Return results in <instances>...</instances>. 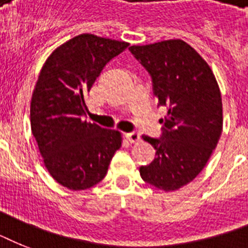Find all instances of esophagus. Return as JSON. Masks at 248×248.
<instances>
[{"label": "esophagus", "mask_w": 248, "mask_h": 248, "mask_svg": "<svg viewBox=\"0 0 248 248\" xmlns=\"http://www.w3.org/2000/svg\"><path fill=\"white\" fill-rule=\"evenodd\" d=\"M126 138L130 143H138L140 140V134L138 131H132V132H127L126 134Z\"/></svg>", "instance_id": "34e87169"}]
</instances>
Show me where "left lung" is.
<instances>
[{"mask_svg": "<svg viewBox=\"0 0 248 248\" xmlns=\"http://www.w3.org/2000/svg\"><path fill=\"white\" fill-rule=\"evenodd\" d=\"M151 75L158 107H167L161 138L143 135L155 149L140 167L145 183L165 192L184 186L203 170L223 131V103L211 68L181 40L131 46Z\"/></svg>", "mask_w": 248, "mask_h": 248, "instance_id": "8db88e82", "label": "left lung"}]
</instances>
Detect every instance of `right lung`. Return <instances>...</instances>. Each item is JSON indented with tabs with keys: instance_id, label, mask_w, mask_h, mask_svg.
<instances>
[{
	"instance_id": "add662e5",
	"label": "right lung",
	"mask_w": 248,
	"mask_h": 248,
	"mask_svg": "<svg viewBox=\"0 0 248 248\" xmlns=\"http://www.w3.org/2000/svg\"><path fill=\"white\" fill-rule=\"evenodd\" d=\"M127 46L83 33L56 48L41 69L31 101V128L46 169L65 188L83 190L103 180L121 148V132L83 117L95 79Z\"/></svg>"
}]
</instances>
